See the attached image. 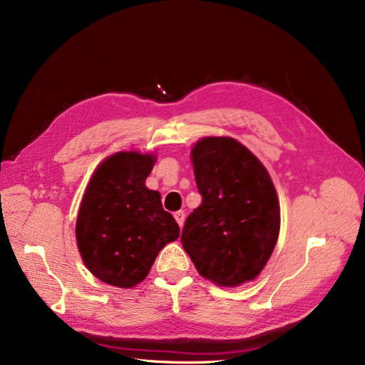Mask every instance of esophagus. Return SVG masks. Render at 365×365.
<instances>
[{"label":"esophagus","mask_w":365,"mask_h":365,"mask_svg":"<svg viewBox=\"0 0 365 365\" xmlns=\"http://www.w3.org/2000/svg\"><path fill=\"white\" fill-rule=\"evenodd\" d=\"M174 218L178 221V225L182 227L183 222H185V212L183 210H178V212H174Z\"/></svg>","instance_id":"esophagus-1"}]
</instances>
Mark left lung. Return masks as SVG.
Returning <instances> with one entry per match:
<instances>
[{
    "label": "left lung",
    "mask_w": 365,
    "mask_h": 365,
    "mask_svg": "<svg viewBox=\"0 0 365 365\" xmlns=\"http://www.w3.org/2000/svg\"><path fill=\"white\" fill-rule=\"evenodd\" d=\"M202 205L186 218L182 245L197 272L220 287L257 277L272 256L280 209L268 171L227 136L200 139L191 151Z\"/></svg>",
    "instance_id": "8db88e82"
}]
</instances>
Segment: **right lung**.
I'll return each mask as SVG.
<instances>
[{"mask_svg":"<svg viewBox=\"0 0 365 365\" xmlns=\"http://www.w3.org/2000/svg\"><path fill=\"white\" fill-rule=\"evenodd\" d=\"M155 162V155L147 153H115L100 163L81 200L78 252L89 272L108 285H138L159 252L180 235L162 207L160 194L145 186Z\"/></svg>","mask_w":365,"mask_h":365,"instance_id":"right-lung-1","label":"right lung"}]
</instances>
